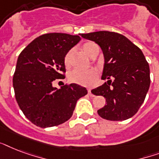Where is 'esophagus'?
I'll use <instances>...</instances> for the list:
<instances>
[{"instance_id":"esophagus-1","label":"esophagus","mask_w":159,"mask_h":159,"mask_svg":"<svg viewBox=\"0 0 159 159\" xmlns=\"http://www.w3.org/2000/svg\"><path fill=\"white\" fill-rule=\"evenodd\" d=\"M87 91H88V95H89V96H91V97H94V95H93V93L92 92V90L88 89Z\"/></svg>"}]
</instances>
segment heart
Returning <instances> with one entry per match:
<instances>
[{
	"label": "heart",
	"mask_w": 159,
	"mask_h": 159,
	"mask_svg": "<svg viewBox=\"0 0 159 159\" xmlns=\"http://www.w3.org/2000/svg\"><path fill=\"white\" fill-rule=\"evenodd\" d=\"M97 48L98 47L97 44L93 42H87V43H83L82 46V49L83 50V52L91 57L94 55ZM70 57H71V52H68L65 55L64 57V64L66 67H69ZM97 77H98V73H97V70L95 69H90L87 71L74 70L69 73L68 79L70 82L76 83V84L89 87V86L94 84Z\"/></svg>",
	"instance_id": "b5f03b06"
}]
</instances>
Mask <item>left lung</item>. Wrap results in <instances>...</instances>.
I'll use <instances>...</instances> for the list:
<instances>
[{
  "mask_svg": "<svg viewBox=\"0 0 159 159\" xmlns=\"http://www.w3.org/2000/svg\"><path fill=\"white\" fill-rule=\"evenodd\" d=\"M81 36L97 43L104 55L102 79L107 82L92 91L106 98V105L97 111L98 115L113 121L131 118L143 104L150 86L149 66L143 52L116 32L97 31Z\"/></svg>",
  "mask_w": 159,
  "mask_h": 159,
  "instance_id": "8db88e82",
  "label": "left lung"
}]
</instances>
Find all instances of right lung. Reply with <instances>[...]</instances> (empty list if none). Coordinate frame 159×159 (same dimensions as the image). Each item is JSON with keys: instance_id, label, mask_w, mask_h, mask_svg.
<instances>
[{"instance_id": "obj_1", "label": "right lung", "mask_w": 159, "mask_h": 159, "mask_svg": "<svg viewBox=\"0 0 159 159\" xmlns=\"http://www.w3.org/2000/svg\"><path fill=\"white\" fill-rule=\"evenodd\" d=\"M81 40L80 36L45 34L34 39L19 55L13 77L16 102L34 125L48 128L68 120L77 100L87 94L72 83L57 89L53 83L65 78V55Z\"/></svg>"}]
</instances>
